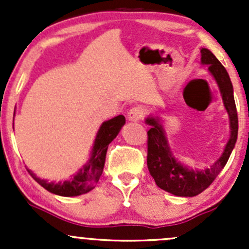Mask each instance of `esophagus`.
<instances>
[{
    "label": "esophagus",
    "mask_w": 249,
    "mask_h": 249,
    "mask_svg": "<svg viewBox=\"0 0 249 249\" xmlns=\"http://www.w3.org/2000/svg\"><path fill=\"white\" fill-rule=\"evenodd\" d=\"M144 114L145 112L142 107H134V108L130 109L127 118H129V120H131V122H141V120L143 119V117H144Z\"/></svg>",
    "instance_id": "1"
}]
</instances>
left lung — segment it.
Listing matches in <instances>:
<instances>
[{
  "instance_id": "8db88e82",
  "label": "left lung",
  "mask_w": 249,
  "mask_h": 249,
  "mask_svg": "<svg viewBox=\"0 0 249 249\" xmlns=\"http://www.w3.org/2000/svg\"><path fill=\"white\" fill-rule=\"evenodd\" d=\"M201 64L207 65L208 71L214 77L219 87L224 107L229 114L230 130H231L230 139L225 145L222 157L210 169L193 170L177 161L170 149L164 126L160 124L159 118L149 117L145 119V123L150 125V129L147 132L148 170L158 187L177 196H196L207 189L227 165L237 140V110H236L233 89L229 74L219 60L213 55V53L206 48L201 49Z\"/></svg>"
}]
</instances>
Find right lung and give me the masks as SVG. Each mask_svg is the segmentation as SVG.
<instances>
[{
  "instance_id": "right-lung-1",
  "label": "right lung",
  "mask_w": 249,
  "mask_h": 249,
  "mask_svg": "<svg viewBox=\"0 0 249 249\" xmlns=\"http://www.w3.org/2000/svg\"><path fill=\"white\" fill-rule=\"evenodd\" d=\"M124 124V115H117V117L102 123L97 131L89 161L83 166V169L79 170L77 175L71 177L70 180L59 183L48 182L46 179H41L37 177L31 170L27 169V171L38 184H41L44 189L53 194L60 195V196H78V195L85 194L94 189L95 184L99 182L102 171H104L108 144L117 137Z\"/></svg>"
}]
</instances>
